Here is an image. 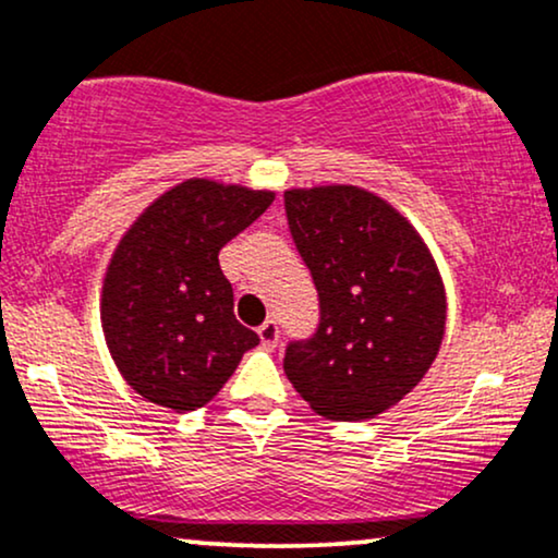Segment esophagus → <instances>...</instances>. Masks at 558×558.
Listing matches in <instances>:
<instances>
[{"label": "esophagus", "instance_id": "esophagus-1", "mask_svg": "<svg viewBox=\"0 0 558 558\" xmlns=\"http://www.w3.org/2000/svg\"><path fill=\"white\" fill-rule=\"evenodd\" d=\"M257 335H259V343H262V345H265V348H275V345H278V338H280L278 322L267 319L265 325H262L259 330H257Z\"/></svg>", "mask_w": 558, "mask_h": 558}]
</instances>
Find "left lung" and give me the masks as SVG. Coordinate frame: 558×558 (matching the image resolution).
Segmentation results:
<instances>
[{
	"instance_id": "1",
	"label": "left lung",
	"mask_w": 558,
	"mask_h": 558,
	"mask_svg": "<svg viewBox=\"0 0 558 558\" xmlns=\"http://www.w3.org/2000/svg\"><path fill=\"white\" fill-rule=\"evenodd\" d=\"M283 203L319 296L317 330L286 348V377L325 418H374L439 353L447 296L436 262L392 205L359 186L288 190Z\"/></svg>"
}]
</instances>
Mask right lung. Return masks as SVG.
I'll list each match as a JSON object with an SVG mask.
<instances>
[{
    "instance_id": "right-lung-1",
    "label": "right lung",
    "mask_w": 558,
    "mask_h": 558,
    "mask_svg": "<svg viewBox=\"0 0 558 558\" xmlns=\"http://www.w3.org/2000/svg\"><path fill=\"white\" fill-rule=\"evenodd\" d=\"M272 192L181 181L134 220L100 296L111 359L134 392L177 413L210 402L259 343L233 314L218 254L272 205Z\"/></svg>"
}]
</instances>
